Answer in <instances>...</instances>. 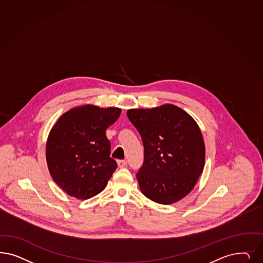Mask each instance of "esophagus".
<instances>
[{
  "label": "esophagus",
  "instance_id": "34e87169",
  "mask_svg": "<svg viewBox=\"0 0 263 263\" xmlns=\"http://www.w3.org/2000/svg\"><path fill=\"white\" fill-rule=\"evenodd\" d=\"M117 163H118L119 167H124V166L127 165V161L126 160H119Z\"/></svg>",
  "mask_w": 263,
  "mask_h": 263
}]
</instances>
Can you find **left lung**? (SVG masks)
Instances as JSON below:
<instances>
[{"mask_svg":"<svg viewBox=\"0 0 263 263\" xmlns=\"http://www.w3.org/2000/svg\"><path fill=\"white\" fill-rule=\"evenodd\" d=\"M127 116L144 146V161L136 174L142 194L157 203L177 202L190 194L203 171L200 128L186 111L170 103L128 109Z\"/></svg>","mask_w":263,"mask_h":263,"instance_id":"1","label":"left lung"}]
</instances>
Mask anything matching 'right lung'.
I'll return each mask as SVG.
<instances>
[{
    "instance_id": "add662e5",
    "label": "right lung",
    "mask_w": 263,
    "mask_h": 263,
    "mask_svg": "<svg viewBox=\"0 0 263 263\" xmlns=\"http://www.w3.org/2000/svg\"><path fill=\"white\" fill-rule=\"evenodd\" d=\"M121 108L86 104L64 113L51 128L46 161L51 177L68 195L84 200L107 185L117 162L110 158L106 128Z\"/></svg>"
}]
</instances>
